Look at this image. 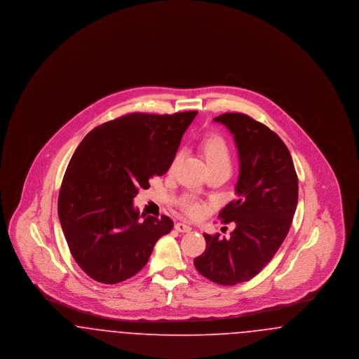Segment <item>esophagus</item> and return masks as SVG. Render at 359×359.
<instances>
[{
	"label": "esophagus",
	"mask_w": 359,
	"mask_h": 359,
	"mask_svg": "<svg viewBox=\"0 0 359 359\" xmlns=\"http://www.w3.org/2000/svg\"><path fill=\"white\" fill-rule=\"evenodd\" d=\"M175 229L179 233H188V231H191V227L188 226L187 223L177 222L175 224Z\"/></svg>",
	"instance_id": "34e87169"
}]
</instances>
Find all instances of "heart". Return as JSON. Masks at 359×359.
<instances>
[{
  "label": "heart",
  "mask_w": 359,
  "mask_h": 359,
  "mask_svg": "<svg viewBox=\"0 0 359 359\" xmlns=\"http://www.w3.org/2000/svg\"><path fill=\"white\" fill-rule=\"evenodd\" d=\"M201 148L205 154V161L208 168L214 167H230L231 164V151L224 140V137L218 135V133H208L201 142ZM180 154H176L173 156L171 163V170L175 167V164L179 161ZM182 207L186 210L189 215H199L202 212V205L192 199L186 198L182 202Z\"/></svg>",
  "instance_id": "obj_1"
}]
</instances>
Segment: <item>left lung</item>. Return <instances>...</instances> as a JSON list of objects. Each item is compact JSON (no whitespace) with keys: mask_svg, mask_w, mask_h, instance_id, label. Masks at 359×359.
<instances>
[{"mask_svg":"<svg viewBox=\"0 0 359 359\" xmlns=\"http://www.w3.org/2000/svg\"><path fill=\"white\" fill-rule=\"evenodd\" d=\"M214 121L231 132L238 149L237 199L219 212L236 229L229 239L205 234V250L194 265L212 283L236 285L259 273L280 249L296 211L299 183L287 145L268 126L242 113Z\"/></svg>","mask_w":359,"mask_h":359,"instance_id":"8db88e82","label":"left lung"}]
</instances>
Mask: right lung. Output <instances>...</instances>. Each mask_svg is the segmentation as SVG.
Listing matches in <instances>:
<instances>
[{
	"mask_svg": "<svg viewBox=\"0 0 359 359\" xmlns=\"http://www.w3.org/2000/svg\"><path fill=\"white\" fill-rule=\"evenodd\" d=\"M198 111L132 113L94 128L69 160L57 214L69 252L93 280L117 284L138 273L171 218L141 220L133 198L171 167Z\"/></svg>",
	"mask_w": 359,
	"mask_h": 359,
	"instance_id": "right-lung-1",
	"label": "right lung"
}]
</instances>
